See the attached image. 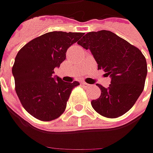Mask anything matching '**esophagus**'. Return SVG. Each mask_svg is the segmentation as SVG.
<instances>
[{"instance_id": "esophagus-1", "label": "esophagus", "mask_w": 153, "mask_h": 153, "mask_svg": "<svg viewBox=\"0 0 153 153\" xmlns=\"http://www.w3.org/2000/svg\"><path fill=\"white\" fill-rule=\"evenodd\" d=\"M82 86L84 87V88H88V87H90V85L88 83H86V82H82Z\"/></svg>"}]
</instances>
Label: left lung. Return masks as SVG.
Segmentation results:
<instances>
[{
    "instance_id": "left-lung-1",
    "label": "left lung",
    "mask_w": 153,
    "mask_h": 153,
    "mask_svg": "<svg viewBox=\"0 0 153 153\" xmlns=\"http://www.w3.org/2000/svg\"><path fill=\"white\" fill-rule=\"evenodd\" d=\"M77 43L90 49L98 70L102 69L111 77L107 88L97 84L101 94L91 101L93 108L108 118L125 114L144 89L147 65L141 51L109 30L87 33Z\"/></svg>"
}]
</instances>
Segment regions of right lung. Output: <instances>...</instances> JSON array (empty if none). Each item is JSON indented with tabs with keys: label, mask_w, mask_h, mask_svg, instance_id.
<instances>
[{
	"label": "right lung",
	"mask_w": 153,
	"mask_h": 153,
	"mask_svg": "<svg viewBox=\"0 0 153 153\" xmlns=\"http://www.w3.org/2000/svg\"><path fill=\"white\" fill-rule=\"evenodd\" d=\"M83 33L52 31L33 39L15 58L13 66L15 91L28 113L41 121L54 120L66 108L78 82H65L53 76L54 68L65 59L66 51Z\"/></svg>",
	"instance_id": "1"
}]
</instances>
